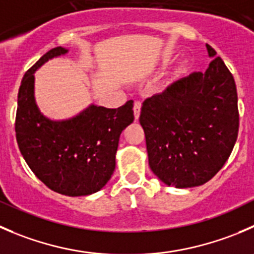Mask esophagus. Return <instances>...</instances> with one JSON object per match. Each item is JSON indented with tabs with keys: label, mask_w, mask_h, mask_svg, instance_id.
<instances>
[{
	"label": "esophagus",
	"mask_w": 254,
	"mask_h": 254,
	"mask_svg": "<svg viewBox=\"0 0 254 254\" xmlns=\"http://www.w3.org/2000/svg\"><path fill=\"white\" fill-rule=\"evenodd\" d=\"M132 109H134L135 120H137V119H139V117H140V110H141V103L135 102L134 103V108H132Z\"/></svg>",
	"instance_id": "1"
}]
</instances>
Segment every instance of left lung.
Instances as JSON below:
<instances>
[{"mask_svg": "<svg viewBox=\"0 0 254 254\" xmlns=\"http://www.w3.org/2000/svg\"><path fill=\"white\" fill-rule=\"evenodd\" d=\"M205 73L195 72L145 99L139 122L150 169L164 184L203 185L225 165L238 135L240 114L232 74L216 51Z\"/></svg>", "mask_w": 254, "mask_h": 254, "instance_id": "left-lung-1", "label": "left lung"}]
</instances>
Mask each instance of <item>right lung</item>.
<instances>
[{
  "instance_id": "obj_1",
  "label": "right lung",
  "mask_w": 254,
  "mask_h": 254,
  "mask_svg": "<svg viewBox=\"0 0 254 254\" xmlns=\"http://www.w3.org/2000/svg\"><path fill=\"white\" fill-rule=\"evenodd\" d=\"M67 52L63 47L51 49L23 75L14 130L22 156L47 187L65 196H87L112 177L120 134L134 122V102L117 109L90 105L62 122L44 117L34 102L33 74L48 59Z\"/></svg>"
}]
</instances>
